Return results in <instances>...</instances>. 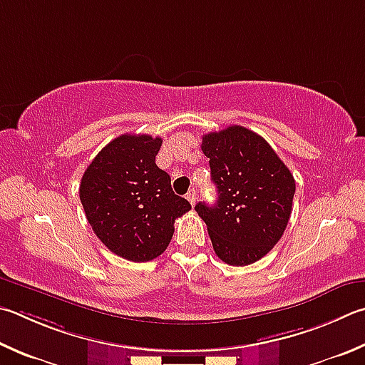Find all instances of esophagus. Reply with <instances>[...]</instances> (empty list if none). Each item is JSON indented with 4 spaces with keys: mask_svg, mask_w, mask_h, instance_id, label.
<instances>
[{
    "mask_svg": "<svg viewBox=\"0 0 365 365\" xmlns=\"http://www.w3.org/2000/svg\"><path fill=\"white\" fill-rule=\"evenodd\" d=\"M187 200L190 201L191 205L196 204V190H195V188H191V190L188 191V193H187Z\"/></svg>",
    "mask_w": 365,
    "mask_h": 365,
    "instance_id": "34e87169",
    "label": "esophagus"
}]
</instances>
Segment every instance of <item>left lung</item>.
<instances>
[{
  "instance_id": "8db88e82",
  "label": "left lung",
  "mask_w": 365,
  "mask_h": 365,
  "mask_svg": "<svg viewBox=\"0 0 365 365\" xmlns=\"http://www.w3.org/2000/svg\"><path fill=\"white\" fill-rule=\"evenodd\" d=\"M215 204L197 202L215 254L233 267L260 260L281 240L295 195L294 175L269 143L242 125L202 135Z\"/></svg>"
}]
</instances>
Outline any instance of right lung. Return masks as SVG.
Listing matches in <instances>:
<instances>
[{"mask_svg":"<svg viewBox=\"0 0 365 365\" xmlns=\"http://www.w3.org/2000/svg\"><path fill=\"white\" fill-rule=\"evenodd\" d=\"M163 138L124 134L98 151L79 185L86 218L98 240L130 262H150L168 249L174 222L191 209L156 165Z\"/></svg>","mask_w":365,"mask_h":365,"instance_id":"obj_1","label":"right lung"}]
</instances>
